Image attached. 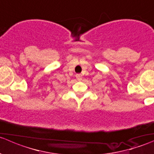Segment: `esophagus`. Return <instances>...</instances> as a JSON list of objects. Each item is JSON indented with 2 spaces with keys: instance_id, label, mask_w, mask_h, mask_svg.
Returning <instances> with one entry per match:
<instances>
[{
  "instance_id": "1",
  "label": "esophagus",
  "mask_w": 154,
  "mask_h": 154,
  "mask_svg": "<svg viewBox=\"0 0 154 154\" xmlns=\"http://www.w3.org/2000/svg\"><path fill=\"white\" fill-rule=\"evenodd\" d=\"M75 77H76V79H77V80H78V81H81L82 79V75L81 74H76Z\"/></svg>"
}]
</instances>
